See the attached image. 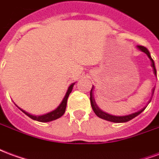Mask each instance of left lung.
<instances>
[{
    "label": "left lung",
    "mask_w": 159,
    "mask_h": 159,
    "mask_svg": "<svg viewBox=\"0 0 159 159\" xmlns=\"http://www.w3.org/2000/svg\"><path fill=\"white\" fill-rule=\"evenodd\" d=\"M137 48L140 49V51L144 52L147 56H148V58L150 59L151 62H152V68H153L154 73H155V75L157 76V72H156V68H155L154 61H153V59H152V57H151L149 51H148L147 48H146L145 47H143V46L138 45L137 46ZM93 89V87L92 88L91 91H90V102H91V107H92V109H93V111H94V113L96 114V116H98V117H100V118H102V119L107 120V121H110V122H113V123H125V122H128V121H129V120L133 119L134 117H135L136 116H138V115H139L140 113H141V112L145 110V108H146V107H145V108L141 109V110L139 111H137V112L129 114V115H127V116H121V117H119V116H113V115H110V114H108L107 113V112L103 111L102 110H100V108H99V107L97 106L96 102H95V100H94V99H93V93H92ZM153 92H154V89L152 90V94H153ZM151 100H152V99H151Z\"/></svg>",
    "instance_id": "obj_1"
}]
</instances>
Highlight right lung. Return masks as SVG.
I'll list each match as a JSON object with an SVG mask.
<instances>
[{"mask_svg": "<svg viewBox=\"0 0 159 159\" xmlns=\"http://www.w3.org/2000/svg\"><path fill=\"white\" fill-rule=\"evenodd\" d=\"M74 84L75 83H72L70 86L69 87V89L67 90V92L66 93V96L65 98L63 99L62 102L60 103L59 107L56 108L55 110H53L52 111H50L48 113L44 114V115H41V116H34V115H30L28 112H26L25 111L22 110V109H20V110L22 111L24 113L27 115L28 117H30L31 119L33 120H36V121H38V122H42V123H47V122H51V121H53V120L58 119L60 117H62L64 113H65V111H66V104H67V99H68V97H69L70 93H71V91H72L73 86H74Z\"/></svg>", "mask_w": 159, "mask_h": 159, "instance_id": "add662e5", "label": "right lung"}]
</instances>
